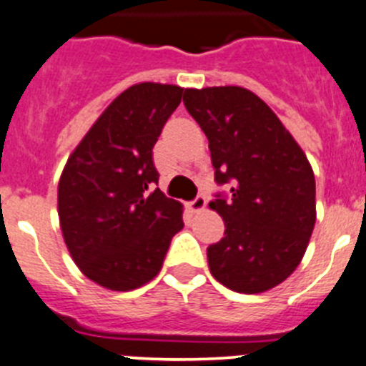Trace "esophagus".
Wrapping results in <instances>:
<instances>
[{
	"label": "esophagus",
	"mask_w": 366,
	"mask_h": 366,
	"mask_svg": "<svg viewBox=\"0 0 366 366\" xmlns=\"http://www.w3.org/2000/svg\"><path fill=\"white\" fill-rule=\"evenodd\" d=\"M204 207H206V197H204V195H199L195 200H191V202H189V209L193 213L202 212Z\"/></svg>",
	"instance_id": "1"
}]
</instances>
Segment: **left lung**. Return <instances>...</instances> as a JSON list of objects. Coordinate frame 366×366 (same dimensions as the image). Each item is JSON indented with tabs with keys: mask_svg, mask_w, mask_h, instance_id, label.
<instances>
[{
	"mask_svg": "<svg viewBox=\"0 0 366 366\" xmlns=\"http://www.w3.org/2000/svg\"><path fill=\"white\" fill-rule=\"evenodd\" d=\"M184 105L207 137L215 180L232 199L209 202L224 237L207 248L213 277L239 294H262L301 262L315 224L310 162L277 114L237 85L186 89Z\"/></svg>",
	"mask_w": 366,
	"mask_h": 366,
	"instance_id": "left-lung-1",
	"label": "left lung"
}]
</instances>
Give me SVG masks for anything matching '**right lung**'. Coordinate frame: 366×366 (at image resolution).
Wrapping results in <instances>:
<instances>
[{
    "instance_id": "obj_1",
    "label": "right lung",
    "mask_w": 366,
    "mask_h": 366,
    "mask_svg": "<svg viewBox=\"0 0 366 366\" xmlns=\"http://www.w3.org/2000/svg\"><path fill=\"white\" fill-rule=\"evenodd\" d=\"M182 93L179 85H131L61 171L58 217L69 253L85 277L113 292L157 277L171 239L184 228L182 204L153 189V147Z\"/></svg>"
}]
</instances>
